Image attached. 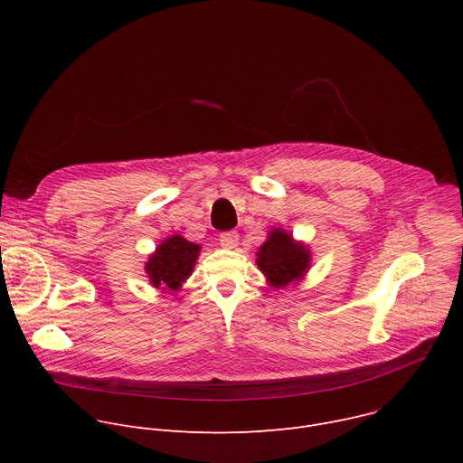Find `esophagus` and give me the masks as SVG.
I'll return each instance as SVG.
<instances>
[{"instance_id": "1", "label": "esophagus", "mask_w": 463, "mask_h": 463, "mask_svg": "<svg viewBox=\"0 0 463 463\" xmlns=\"http://www.w3.org/2000/svg\"><path fill=\"white\" fill-rule=\"evenodd\" d=\"M238 238H240V234H238L236 231L222 232V234H220V243H222V247H225V249H234V247L238 245Z\"/></svg>"}]
</instances>
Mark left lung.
I'll return each mask as SVG.
<instances>
[{
  "label": "left lung",
  "instance_id": "left-lung-1",
  "mask_svg": "<svg viewBox=\"0 0 463 463\" xmlns=\"http://www.w3.org/2000/svg\"><path fill=\"white\" fill-rule=\"evenodd\" d=\"M258 266L275 288H284L298 280L309 268V252L304 245L293 241V238L275 229L269 238L260 247Z\"/></svg>",
  "mask_w": 463,
  "mask_h": 463
}]
</instances>
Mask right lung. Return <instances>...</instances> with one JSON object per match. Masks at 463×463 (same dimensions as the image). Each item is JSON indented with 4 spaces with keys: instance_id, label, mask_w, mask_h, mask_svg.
<instances>
[{
    "instance_id": "right-lung-1",
    "label": "right lung",
    "mask_w": 463,
    "mask_h": 463,
    "mask_svg": "<svg viewBox=\"0 0 463 463\" xmlns=\"http://www.w3.org/2000/svg\"><path fill=\"white\" fill-rule=\"evenodd\" d=\"M200 245L190 243L181 236L163 241L146 263V273L156 288L177 289L190 277Z\"/></svg>"
}]
</instances>
